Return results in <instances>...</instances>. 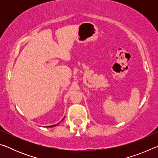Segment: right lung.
<instances>
[{"label": "right lung", "instance_id": "right-lung-1", "mask_svg": "<svg viewBox=\"0 0 158 158\" xmlns=\"http://www.w3.org/2000/svg\"><path fill=\"white\" fill-rule=\"evenodd\" d=\"M57 125H58V124H57ZM52 125V126H48V127H54V126H56V125Z\"/></svg>", "mask_w": 158, "mask_h": 158}]
</instances>
